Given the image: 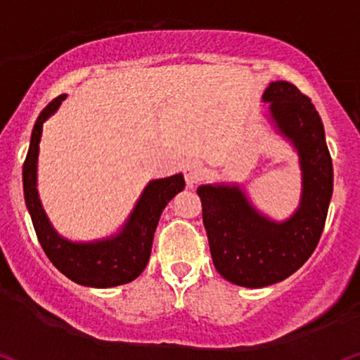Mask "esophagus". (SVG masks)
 Masks as SVG:
<instances>
[{"label": "esophagus", "instance_id": "34e87169", "mask_svg": "<svg viewBox=\"0 0 360 360\" xmlns=\"http://www.w3.org/2000/svg\"><path fill=\"white\" fill-rule=\"evenodd\" d=\"M202 173H203V167L200 162H197V160H188V162H185L184 176L188 187H193V185L197 184V180L200 179Z\"/></svg>", "mask_w": 360, "mask_h": 360}]
</instances>
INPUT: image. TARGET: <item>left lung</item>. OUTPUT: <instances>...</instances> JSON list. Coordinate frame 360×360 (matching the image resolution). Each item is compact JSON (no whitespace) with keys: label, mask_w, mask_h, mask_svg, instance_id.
I'll return each instance as SVG.
<instances>
[{"label":"left lung","mask_w":360,"mask_h":360,"mask_svg":"<svg viewBox=\"0 0 360 360\" xmlns=\"http://www.w3.org/2000/svg\"><path fill=\"white\" fill-rule=\"evenodd\" d=\"M262 100L270 122L299 155L302 195L287 220L269 219L237 184L197 188L214 265L225 281L260 288L282 282L316 250L334 190L332 158L316 106L288 82H272Z\"/></svg>","instance_id":"8db88e82"}]
</instances>
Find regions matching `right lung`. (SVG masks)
Returning <instances> with one entry per match:
<instances>
[{"instance_id": "obj_1", "label": "right lung", "mask_w": 360, "mask_h": 360, "mask_svg": "<svg viewBox=\"0 0 360 360\" xmlns=\"http://www.w3.org/2000/svg\"><path fill=\"white\" fill-rule=\"evenodd\" d=\"M66 95L56 96L39 113L31 131L23 165L25 202L44 254L70 281L85 287L108 288L135 281L152 254L153 233L168 202L185 188L181 173L148 181L118 233L95 242H72L53 229L38 195V153L43 123L56 113Z\"/></svg>"}]
</instances>
